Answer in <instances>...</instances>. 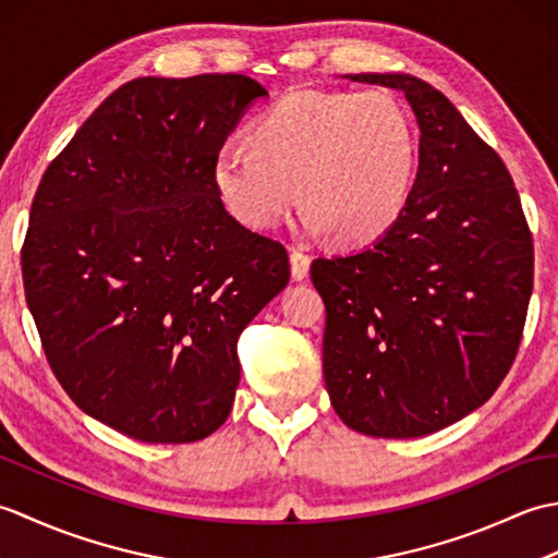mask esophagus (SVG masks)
Returning a JSON list of instances; mask_svg holds the SVG:
<instances>
[{"label": "esophagus", "instance_id": "obj_1", "mask_svg": "<svg viewBox=\"0 0 558 558\" xmlns=\"http://www.w3.org/2000/svg\"><path fill=\"white\" fill-rule=\"evenodd\" d=\"M310 256L298 252V248H292L290 252V270H292V280H304L306 276H310Z\"/></svg>", "mask_w": 558, "mask_h": 558}]
</instances>
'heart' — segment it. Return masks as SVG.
<instances>
[{
  "instance_id": "obj_1",
  "label": "heart",
  "mask_w": 558,
  "mask_h": 558,
  "mask_svg": "<svg viewBox=\"0 0 558 558\" xmlns=\"http://www.w3.org/2000/svg\"><path fill=\"white\" fill-rule=\"evenodd\" d=\"M248 148L222 146L210 165L225 210L270 232L294 206L314 236L374 242L405 210L417 170L410 112L386 90H292L248 129Z\"/></svg>"
}]
</instances>
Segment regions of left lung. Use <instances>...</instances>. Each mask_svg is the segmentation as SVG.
I'll return each mask as SVG.
<instances>
[{"label": "left lung", "instance_id": "left-lung-1", "mask_svg": "<svg viewBox=\"0 0 558 558\" xmlns=\"http://www.w3.org/2000/svg\"><path fill=\"white\" fill-rule=\"evenodd\" d=\"M408 98L420 168L393 228L316 258L324 378L350 429L434 434L475 412L511 369L532 294V236L504 160L456 105L410 74H345Z\"/></svg>", "mask_w": 558, "mask_h": 558}]
</instances>
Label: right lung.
Returning <instances> with one entry per match:
<instances>
[{"mask_svg": "<svg viewBox=\"0 0 558 558\" xmlns=\"http://www.w3.org/2000/svg\"><path fill=\"white\" fill-rule=\"evenodd\" d=\"M268 90L242 74L124 83L45 170L21 252L57 381L93 420L192 444L228 420L236 338L286 290V246L242 228L210 165Z\"/></svg>", "mask_w": 558, "mask_h": 558, "instance_id": "obj_1", "label": "right lung"}]
</instances>
